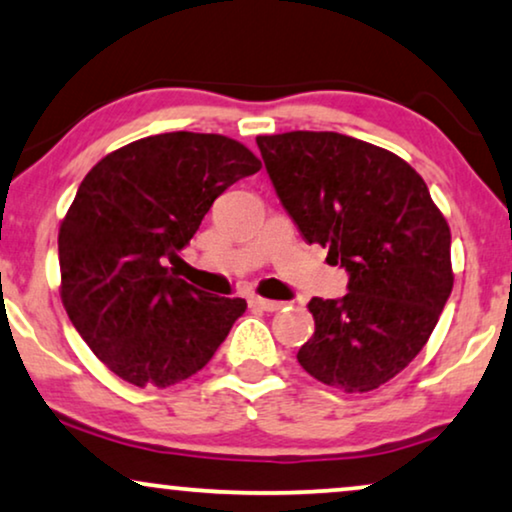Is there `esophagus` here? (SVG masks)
<instances>
[{"mask_svg":"<svg viewBox=\"0 0 512 512\" xmlns=\"http://www.w3.org/2000/svg\"><path fill=\"white\" fill-rule=\"evenodd\" d=\"M249 303L254 305V308L265 310V313H275V310L282 308L280 301H270V298H261V296H251Z\"/></svg>","mask_w":512,"mask_h":512,"instance_id":"obj_1","label":"esophagus"}]
</instances>
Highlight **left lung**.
I'll list each match as a JSON object with an SVG mask.
<instances>
[{"mask_svg":"<svg viewBox=\"0 0 512 512\" xmlns=\"http://www.w3.org/2000/svg\"><path fill=\"white\" fill-rule=\"evenodd\" d=\"M282 207L308 244L348 272L343 298H313L298 364L324 386L369 393L433 334L454 287L451 232L404 159L334 131L258 136Z\"/></svg>","mask_w":512,"mask_h":512,"instance_id":"left-lung-1","label":"left lung"}]
</instances>
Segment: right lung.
<instances>
[{"label": "right lung", "mask_w": 512, "mask_h": 512, "mask_svg": "<svg viewBox=\"0 0 512 512\" xmlns=\"http://www.w3.org/2000/svg\"><path fill=\"white\" fill-rule=\"evenodd\" d=\"M258 169L228 136L171 131L110 152L84 176L58 230L61 298L112 374L169 388L214 357L247 301L204 294L167 263L181 261L214 199Z\"/></svg>", "instance_id": "1"}]
</instances>
